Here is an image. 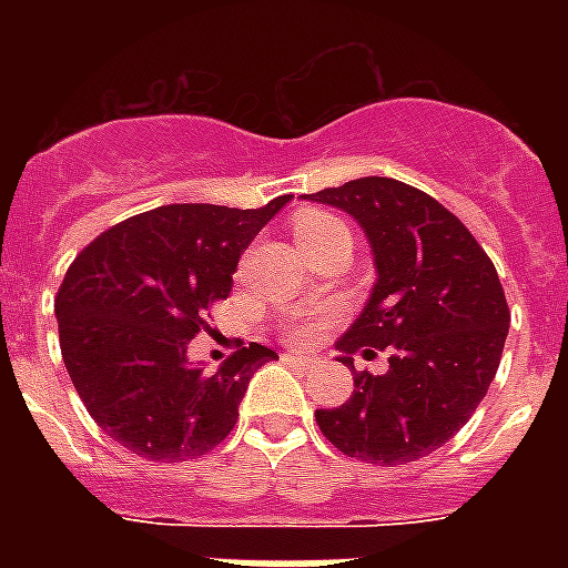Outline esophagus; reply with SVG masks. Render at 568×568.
Instances as JSON below:
<instances>
[{"label":"esophagus","mask_w":568,"mask_h":568,"mask_svg":"<svg viewBox=\"0 0 568 568\" xmlns=\"http://www.w3.org/2000/svg\"><path fill=\"white\" fill-rule=\"evenodd\" d=\"M283 363H292V365H310V363H312V356L297 354V351H285V354H283Z\"/></svg>","instance_id":"obj_1"}]
</instances>
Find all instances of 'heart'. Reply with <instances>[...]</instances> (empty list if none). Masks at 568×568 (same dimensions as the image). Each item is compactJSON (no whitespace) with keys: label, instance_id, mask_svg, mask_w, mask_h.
I'll list each match as a JSON object with an SVG mask.
<instances>
[{"label":"heart","instance_id":"obj_1","mask_svg":"<svg viewBox=\"0 0 568 568\" xmlns=\"http://www.w3.org/2000/svg\"><path fill=\"white\" fill-rule=\"evenodd\" d=\"M292 226H294V235H297V241H301L303 250H312L315 244H321V241H327L333 232L347 230L342 217L324 212V209H303V212L294 214ZM333 315H336V310H333V306H324V310H318L315 315H306V318H292L283 327V336L288 338L292 345H303V342H310V338L318 336L321 327H324V324H327Z\"/></svg>","mask_w":568,"mask_h":568}]
</instances>
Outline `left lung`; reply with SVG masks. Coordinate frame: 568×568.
Returning <instances> with one entry per match:
<instances>
[{
    "label": "left lung",
    "instance_id": "1",
    "mask_svg": "<svg viewBox=\"0 0 568 568\" xmlns=\"http://www.w3.org/2000/svg\"><path fill=\"white\" fill-rule=\"evenodd\" d=\"M310 200L354 214L374 250L377 285L347 329L342 363L389 351V372L354 369L342 406L315 409L342 454L406 466L442 448L489 392L510 310L493 258L439 200L388 176H363Z\"/></svg>",
    "mask_w": 568,
    "mask_h": 568
}]
</instances>
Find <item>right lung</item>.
Segmentation results:
<instances>
[{
  "mask_svg": "<svg viewBox=\"0 0 568 568\" xmlns=\"http://www.w3.org/2000/svg\"><path fill=\"white\" fill-rule=\"evenodd\" d=\"M292 194L258 209L173 203L114 223L67 267L58 342L91 418L138 457L185 463L239 422L250 377L276 354L241 347L217 368L189 363L205 310L226 301L241 253Z\"/></svg>",
  "mask_w": 568,
  "mask_h": 568,
  "instance_id": "add662e5",
  "label": "right lung"
}]
</instances>
